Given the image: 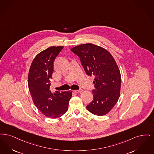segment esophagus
Returning <instances> with one entry per match:
<instances>
[{
    "instance_id": "obj_1",
    "label": "esophagus",
    "mask_w": 154,
    "mask_h": 154,
    "mask_svg": "<svg viewBox=\"0 0 154 154\" xmlns=\"http://www.w3.org/2000/svg\"><path fill=\"white\" fill-rule=\"evenodd\" d=\"M74 91L75 92V93H81V92H82L83 91V90L82 89H79V90H74Z\"/></svg>"
}]
</instances>
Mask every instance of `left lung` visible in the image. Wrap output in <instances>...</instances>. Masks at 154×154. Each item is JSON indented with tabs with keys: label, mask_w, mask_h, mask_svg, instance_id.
Returning a JSON list of instances; mask_svg holds the SVG:
<instances>
[{
	"label": "left lung",
	"mask_w": 154,
	"mask_h": 154,
	"mask_svg": "<svg viewBox=\"0 0 154 154\" xmlns=\"http://www.w3.org/2000/svg\"><path fill=\"white\" fill-rule=\"evenodd\" d=\"M71 51L79 57L87 75L95 77L94 98L87 105V110L100 116L107 114L116 104L120 93V72L113 56L93 44H81Z\"/></svg>",
	"instance_id": "1"
}]
</instances>
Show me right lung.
<instances>
[{
    "instance_id": "right-lung-1",
    "label": "right lung",
    "mask_w": 154,
    "mask_h": 154,
    "mask_svg": "<svg viewBox=\"0 0 154 154\" xmlns=\"http://www.w3.org/2000/svg\"><path fill=\"white\" fill-rule=\"evenodd\" d=\"M63 47H51L38 54L31 64L28 75V86L34 103L45 116L57 119L68 110L72 91L53 92L51 79L54 63Z\"/></svg>"
}]
</instances>
